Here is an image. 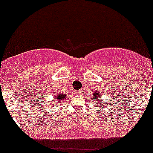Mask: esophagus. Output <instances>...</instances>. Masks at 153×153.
I'll list each match as a JSON object with an SVG mask.
<instances>
[{
  "mask_svg": "<svg viewBox=\"0 0 153 153\" xmlns=\"http://www.w3.org/2000/svg\"><path fill=\"white\" fill-rule=\"evenodd\" d=\"M76 93H78V94H81V93H82V89H81V90L77 91V92H76Z\"/></svg>",
  "mask_w": 153,
  "mask_h": 153,
  "instance_id": "34e87169",
  "label": "esophagus"
}]
</instances>
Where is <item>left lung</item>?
Instances as JSON below:
<instances>
[{
  "mask_svg": "<svg viewBox=\"0 0 153 153\" xmlns=\"http://www.w3.org/2000/svg\"><path fill=\"white\" fill-rule=\"evenodd\" d=\"M92 96L94 99V102H96V105H97V107H101L102 108H107L108 104L109 105V103H108V102H106L103 101L102 96L101 95V92H99L97 89L92 92Z\"/></svg>",
  "mask_w": 153,
  "mask_h": 153,
  "instance_id": "8db88e82",
  "label": "left lung"
}]
</instances>
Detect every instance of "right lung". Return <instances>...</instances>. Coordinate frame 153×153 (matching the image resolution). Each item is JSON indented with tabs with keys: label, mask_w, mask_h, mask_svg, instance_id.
Segmentation results:
<instances>
[{
	"label": "right lung",
	"mask_w": 153,
	"mask_h": 153,
	"mask_svg": "<svg viewBox=\"0 0 153 153\" xmlns=\"http://www.w3.org/2000/svg\"><path fill=\"white\" fill-rule=\"evenodd\" d=\"M67 98V95H66V94H64V93H60V92H57V95H56L55 96H54V104H57V105H59V103H61V102H63V101L64 100V99H66Z\"/></svg>",
	"instance_id": "1"
}]
</instances>
